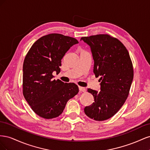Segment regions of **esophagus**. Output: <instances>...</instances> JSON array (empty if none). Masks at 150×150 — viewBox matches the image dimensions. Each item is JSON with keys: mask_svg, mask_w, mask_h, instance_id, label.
I'll list each match as a JSON object with an SVG mask.
<instances>
[{"mask_svg": "<svg viewBox=\"0 0 150 150\" xmlns=\"http://www.w3.org/2000/svg\"><path fill=\"white\" fill-rule=\"evenodd\" d=\"M79 91L81 92H86V88H83V87H81V86H79Z\"/></svg>", "mask_w": 150, "mask_h": 150, "instance_id": "34e87169", "label": "esophagus"}]
</instances>
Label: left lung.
I'll return each mask as SVG.
<instances>
[{
    "instance_id": "1",
    "label": "left lung",
    "mask_w": 150,
    "mask_h": 150,
    "mask_svg": "<svg viewBox=\"0 0 150 150\" xmlns=\"http://www.w3.org/2000/svg\"><path fill=\"white\" fill-rule=\"evenodd\" d=\"M91 48L94 60L93 72L100 76V91L88 89L94 103L86 106L84 112L90 118L104 121L120 110L127 98L133 79V68L129 54L118 39L108 34L83 37Z\"/></svg>"
}]
</instances>
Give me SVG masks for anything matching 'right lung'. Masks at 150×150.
I'll list each match as a JSON object with an SVG mask.
<instances>
[{"label": "right lung", "instance_id": "right-lung-1", "mask_svg": "<svg viewBox=\"0 0 150 150\" xmlns=\"http://www.w3.org/2000/svg\"><path fill=\"white\" fill-rule=\"evenodd\" d=\"M73 38L51 34L39 38L32 46L23 64V94L34 112L45 119L58 117L67 102L78 93L74 83L54 79L59 72L61 59L73 45Z\"/></svg>", "mask_w": 150, "mask_h": 150}]
</instances>
